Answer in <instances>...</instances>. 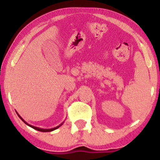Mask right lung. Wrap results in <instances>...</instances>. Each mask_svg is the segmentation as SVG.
<instances>
[{
  "label": "right lung",
  "mask_w": 160,
  "mask_h": 160,
  "mask_svg": "<svg viewBox=\"0 0 160 160\" xmlns=\"http://www.w3.org/2000/svg\"><path fill=\"white\" fill-rule=\"evenodd\" d=\"M16 113H17V115H18V117H19V118H20L21 120L24 122V123H25L26 124H27V125H28L29 127H30V128H32L35 129V130H38V131H40V132H51V131H53V130H56V129L59 128L61 125H62V124H63V123H64V122H62V124H60V125L57 126V127H55V128H51V129H43V128H37V127L32 126V125H31V124H29L28 123H27V122H26L25 121V120H24V119H22V117H20V116L19 115V113H17V111H16Z\"/></svg>",
  "instance_id": "obj_1"
}]
</instances>
